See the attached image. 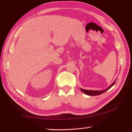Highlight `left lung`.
I'll use <instances>...</instances> for the list:
<instances>
[{"label": "left lung", "mask_w": 132, "mask_h": 132, "mask_svg": "<svg viewBox=\"0 0 132 132\" xmlns=\"http://www.w3.org/2000/svg\"><path fill=\"white\" fill-rule=\"evenodd\" d=\"M116 79L114 81H113L112 83L111 84V85H110L108 88L105 90H101V91H98V90H84V89H82L81 88H80V90L82 91V92H83L84 93L86 94L87 95H92V96H95V95H100L101 94L104 93V92H105L107 90H108L109 88H111L112 87L113 85L115 84V82H116Z\"/></svg>", "instance_id": "8db88e82"}]
</instances>
